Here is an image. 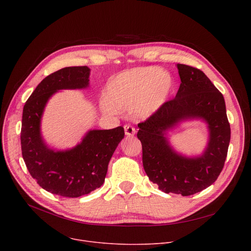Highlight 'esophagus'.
Instances as JSON below:
<instances>
[{"mask_svg":"<svg viewBox=\"0 0 251 251\" xmlns=\"http://www.w3.org/2000/svg\"><path fill=\"white\" fill-rule=\"evenodd\" d=\"M124 130H125V134L127 136H133L135 134V128L129 124L124 125Z\"/></svg>","mask_w":251,"mask_h":251,"instance_id":"obj_1","label":"esophagus"}]
</instances>
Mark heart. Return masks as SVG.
<instances>
[{"label": "heart", "mask_w": 251, "mask_h": 251, "mask_svg": "<svg viewBox=\"0 0 251 251\" xmlns=\"http://www.w3.org/2000/svg\"><path fill=\"white\" fill-rule=\"evenodd\" d=\"M174 88V78L156 67H138L117 75L103 90L107 113L130 108L135 118H149L159 111Z\"/></svg>", "instance_id": "heart-1"}]
</instances>
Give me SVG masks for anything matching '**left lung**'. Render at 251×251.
<instances>
[{
    "label": "left lung",
    "mask_w": 251,
    "mask_h": 251,
    "mask_svg": "<svg viewBox=\"0 0 251 251\" xmlns=\"http://www.w3.org/2000/svg\"><path fill=\"white\" fill-rule=\"evenodd\" d=\"M181 84L175 99L138 124L142 164L150 180L165 193L183 196L201 192L218 179L225 164L231 137L223 95L200 69L177 64ZM202 118L209 142L201 156L187 158L175 152L165 137L184 120Z\"/></svg>",
    "instance_id": "left-lung-1"
}]
</instances>
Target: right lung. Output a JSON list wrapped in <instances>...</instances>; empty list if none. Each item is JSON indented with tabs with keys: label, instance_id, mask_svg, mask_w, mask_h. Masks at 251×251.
I'll return each mask as SVG.
<instances>
[{
	"label": "right lung",
	"instance_id": "obj_1",
	"mask_svg": "<svg viewBox=\"0 0 251 251\" xmlns=\"http://www.w3.org/2000/svg\"><path fill=\"white\" fill-rule=\"evenodd\" d=\"M87 66L66 67L47 76L25 102L21 151L31 177L45 190L64 197H79L100 187L108 165L124 138V128L89 130L82 141L67 151H54L45 143L41 121L48 100L60 89H82L89 84Z\"/></svg>",
	"mask_w": 251,
	"mask_h": 251
}]
</instances>
